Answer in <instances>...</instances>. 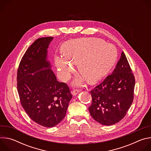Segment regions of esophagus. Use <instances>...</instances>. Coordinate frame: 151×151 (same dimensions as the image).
I'll return each mask as SVG.
<instances>
[{"instance_id": "1", "label": "esophagus", "mask_w": 151, "mask_h": 151, "mask_svg": "<svg viewBox=\"0 0 151 151\" xmlns=\"http://www.w3.org/2000/svg\"><path fill=\"white\" fill-rule=\"evenodd\" d=\"M79 92V90L78 89H75L73 90V91L72 92V94L73 96H76Z\"/></svg>"}]
</instances>
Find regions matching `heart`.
I'll return each instance as SVG.
<instances>
[{"label": "heart", "mask_w": 151, "mask_h": 151, "mask_svg": "<svg viewBox=\"0 0 151 151\" xmlns=\"http://www.w3.org/2000/svg\"><path fill=\"white\" fill-rule=\"evenodd\" d=\"M61 54L54 56V64L59 78L68 80L74 71L73 64H78L82 74L75 80L77 85L82 84L85 79L94 83L104 78L115 64L117 58L116 48L97 37H81L64 42Z\"/></svg>", "instance_id": "heart-1"}]
</instances>
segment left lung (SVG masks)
<instances>
[{"label": "left lung", "instance_id": "1", "mask_svg": "<svg viewBox=\"0 0 151 151\" xmlns=\"http://www.w3.org/2000/svg\"><path fill=\"white\" fill-rule=\"evenodd\" d=\"M135 78L124 52L112 73L107 76L90 93L89 107L93 118L104 125L120 121L133 103Z\"/></svg>", "mask_w": 151, "mask_h": 151}]
</instances>
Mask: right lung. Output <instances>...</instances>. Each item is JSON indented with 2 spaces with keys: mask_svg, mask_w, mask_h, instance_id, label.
Masks as SVG:
<instances>
[{
  "mask_svg": "<svg viewBox=\"0 0 151 151\" xmlns=\"http://www.w3.org/2000/svg\"><path fill=\"white\" fill-rule=\"evenodd\" d=\"M52 39L41 37L33 43L21 60L17 77L23 109L33 121L45 127H54L64 118L72 97L68 85L57 80L47 60Z\"/></svg>",
  "mask_w": 151,
  "mask_h": 151,
  "instance_id": "right-lung-1",
  "label": "right lung"
}]
</instances>
